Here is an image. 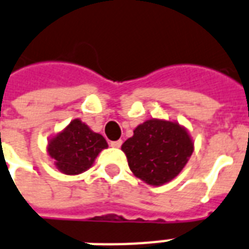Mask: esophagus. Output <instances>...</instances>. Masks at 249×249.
<instances>
[{"instance_id":"obj_1","label":"esophagus","mask_w":249,"mask_h":249,"mask_svg":"<svg viewBox=\"0 0 249 249\" xmlns=\"http://www.w3.org/2000/svg\"><path fill=\"white\" fill-rule=\"evenodd\" d=\"M123 145V141H121V140H117V141H112L111 142V146L112 147H120V146Z\"/></svg>"}]
</instances>
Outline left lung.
Here are the masks:
<instances>
[{"label":"left lung","mask_w":249,"mask_h":249,"mask_svg":"<svg viewBox=\"0 0 249 249\" xmlns=\"http://www.w3.org/2000/svg\"><path fill=\"white\" fill-rule=\"evenodd\" d=\"M121 150L133 175L159 187L183 171L195 150V141L178 121L150 119L133 130Z\"/></svg>","instance_id":"8db88e82"}]
</instances>
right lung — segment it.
<instances>
[{"label":"right lung","instance_id":"1","mask_svg":"<svg viewBox=\"0 0 249 249\" xmlns=\"http://www.w3.org/2000/svg\"><path fill=\"white\" fill-rule=\"evenodd\" d=\"M107 147L102 134L91 130L81 119H74L49 138L47 153L61 174L79 175L89 170L100 151Z\"/></svg>","mask_w":249,"mask_h":249}]
</instances>
